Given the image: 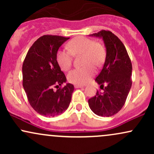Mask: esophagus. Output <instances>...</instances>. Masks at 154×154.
Segmentation results:
<instances>
[{"instance_id": "34e87169", "label": "esophagus", "mask_w": 154, "mask_h": 154, "mask_svg": "<svg viewBox=\"0 0 154 154\" xmlns=\"http://www.w3.org/2000/svg\"><path fill=\"white\" fill-rule=\"evenodd\" d=\"M83 87H84V86L81 85H75V88H83Z\"/></svg>"}]
</instances>
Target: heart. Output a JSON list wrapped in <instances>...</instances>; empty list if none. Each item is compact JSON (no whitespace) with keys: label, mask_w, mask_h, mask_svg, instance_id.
I'll return each mask as SVG.
<instances>
[{"label":"heart","mask_w":154,"mask_h":154,"mask_svg":"<svg viewBox=\"0 0 154 154\" xmlns=\"http://www.w3.org/2000/svg\"><path fill=\"white\" fill-rule=\"evenodd\" d=\"M68 50H59L56 60L63 71H68L72 65V56H82V69H76L69 73V82L75 85H84L95 73L93 66H102L106 58V51L102 44L85 37H77L67 44Z\"/></svg>","instance_id":"b5f03b06"}]
</instances>
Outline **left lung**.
I'll use <instances>...</instances> for the list:
<instances>
[{"mask_svg": "<svg viewBox=\"0 0 154 154\" xmlns=\"http://www.w3.org/2000/svg\"><path fill=\"white\" fill-rule=\"evenodd\" d=\"M103 38L106 56L95 81L103 91L88 100L91 109L97 115L111 116L125 105L132 86V63L122 42L114 33L103 30L92 34Z\"/></svg>", "mask_w": 154, "mask_h": 154, "instance_id": "8db88e82", "label": "left lung"}]
</instances>
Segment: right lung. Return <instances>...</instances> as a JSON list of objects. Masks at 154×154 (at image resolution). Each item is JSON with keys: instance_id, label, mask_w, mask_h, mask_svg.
Instances as JSON below:
<instances>
[{"instance_id": "add662e5", "label": "right lung", "mask_w": 154, "mask_h": 154, "mask_svg": "<svg viewBox=\"0 0 154 154\" xmlns=\"http://www.w3.org/2000/svg\"><path fill=\"white\" fill-rule=\"evenodd\" d=\"M69 38L45 35L28 51L22 65L23 87L28 101L38 114L56 116L66 111L71 102L74 85L66 78L56 60L59 47ZM57 88L55 91L54 88Z\"/></svg>"}]
</instances>
